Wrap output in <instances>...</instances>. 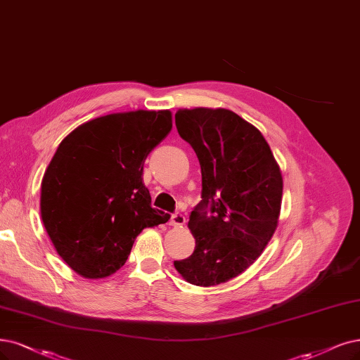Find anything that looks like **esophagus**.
<instances>
[{
	"label": "esophagus",
	"instance_id": "esophagus-1",
	"mask_svg": "<svg viewBox=\"0 0 360 360\" xmlns=\"http://www.w3.org/2000/svg\"><path fill=\"white\" fill-rule=\"evenodd\" d=\"M185 221L187 219H185V217L181 214V212H176V214H173L170 218V225H173V227H182Z\"/></svg>",
	"mask_w": 360,
	"mask_h": 360
}]
</instances>
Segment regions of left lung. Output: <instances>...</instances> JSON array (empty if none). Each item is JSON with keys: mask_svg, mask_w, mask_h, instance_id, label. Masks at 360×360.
Masks as SVG:
<instances>
[{"mask_svg": "<svg viewBox=\"0 0 360 360\" xmlns=\"http://www.w3.org/2000/svg\"><path fill=\"white\" fill-rule=\"evenodd\" d=\"M179 136L202 167V202L190 215L195 248L175 261L195 286H217L254 264L277 229L283 179L261 131L224 108L179 110Z\"/></svg>", "mask_w": 360, "mask_h": 360, "instance_id": "8db88e82", "label": "left lung"}]
</instances>
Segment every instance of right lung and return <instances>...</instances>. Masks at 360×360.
<instances>
[{
    "label": "right lung",
    "mask_w": 360,
    "mask_h": 360,
    "mask_svg": "<svg viewBox=\"0 0 360 360\" xmlns=\"http://www.w3.org/2000/svg\"><path fill=\"white\" fill-rule=\"evenodd\" d=\"M172 130V112L130 111L78 126L53 155L41 182V218L60 258L79 276L122 269L135 238L170 215L151 207L145 158Z\"/></svg>",
    "instance_id": "obj_1"
}]
</instances>
